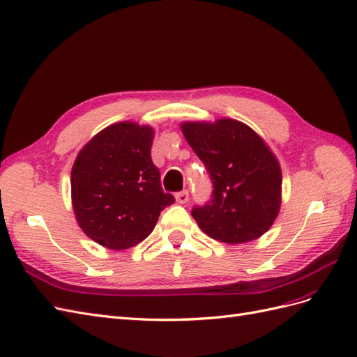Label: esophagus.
I'll list each match as a JSON object with an SVG mask.
<instances>
[{
	"mask_svg": "<svg viewBox=\"0 0 357 357\" xmlns=\"http://www.w3.org/2000/svg\"><path fill=\"white\" fill-rule=\"evenodd\" d=\"M175 199H176V202H178V203H182V205H184V203H187V202H188V199H190L188 191L185 190V191H179V192H176V195H175Z\"/></svg>",
	"mask_w": 357,
	"mask_h": 357,
	"instance_id": "obj_1",
	"label": "esophagus"
}]
</instances>
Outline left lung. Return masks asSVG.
I'll list each match as a JSON object with an SVG mask.
<instances>
[{"instance_id":"left-lung-1","label":"left lung","mask_w":357,"mask_h":357,"mask_svg":"<svg viewBox=\"0 0 357 357\" xmlns=\"http://www.w3.org/2000/svg\"><path fill=\"white\" fill-rule=\"evenodd\" d=\"M188 145L212 179V199L191 215L212 239H259L277 218L282 175L277 157L256 131L236 119L181 124Z\"/></svg>"}]
</instances>
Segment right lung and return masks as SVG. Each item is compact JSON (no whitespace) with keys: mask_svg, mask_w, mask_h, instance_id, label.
Masks as SVG:
<instances>
[{"mask_svg":"<svg viewBox=\"0 0 357 357\" xmlns=\"http://www.w3.org/2000/svg\"><path fill=\"white\" fill-rule=\"evenodd\" d=\"M154 128L122 121L101 130L79 151L71 169V203L79 227L109 250L137 245L160 212L175 203L161 188L151 160Z\"/></svg>","mask_w":357,"mask_h":357,"instance_id":"1","label":"right lung"}]
</instances>
